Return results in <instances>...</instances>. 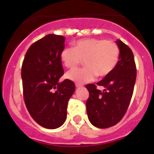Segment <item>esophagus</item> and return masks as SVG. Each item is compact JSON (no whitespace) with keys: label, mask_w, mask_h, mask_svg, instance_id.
I'll return each mask as SVG.
<instances>
[{"label":"esophagus","mask_w":154,"mask_h":154,"mask_svg":"<svg viewBox=\"0 0 154 154\" xmlns=\"http://www.w3.org/2000/svg\"><path fill=\"white\" fill-rule=\"evenodd\" d=\"M75 86H76V88H81V87H82V86H83V85H82V84L76 83L75 84Z\"/></svg>","instance_id":"esophagus-1"}]
</instances>
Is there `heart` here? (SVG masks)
<instances>
[{"label": "heart", "instance_id": "1", "mask_svg": "<svg viewBox=\"0 0 154 154\" xmlns=\"http://www.w3.org/2000/svg\"><path fill=\"white\" fill-rule=\"evenodd\" d=\"M119 58V48L112 41L99 38L81 39L73 48L62 50L60 58L65 66L72 69L85 59L86 67L74 69L66 73L70 81L83 84L94 81L96 76L105 77L115 69Z\"/></svg>", "mask_w": 154, "mask_h": 154}]
</instances>
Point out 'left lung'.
Listing matches in <instances>:
<instances>
[{"label": "left lung", "instance_id": "8db88e82", "mask_svg": "<svg viewBox=\"0 0 154 154\" xmlns=\"http://www.w3.org/2000/svg\"><path fill=\"white\" fill-rule=\"evenodd\" d=\"M119 48L118 64L112 72L97 82L104 91L94 84H88L89 97L86 111L90 123L97 128L111 127L118 123L126 113L133 96L137 78L133 51L122 41H116Z\"/></svg>", "mask_w": 154, "mask_h": 154}]
</instances>
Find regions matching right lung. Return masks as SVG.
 <instances>
[{"label":"right lung","instance_id":"obj_1","mask_svg":"<svg viewBox=\"0 0 154 154\" xmlns=\"http://www.w3.org/2000/svg\"><path fill=\"white\" fill-rule=\"evenodd\" d=\"M65 37L50 34L31 45L21 68L24 103L38 124L47 129L60 127L67 117L69 99L75 85L59 79L64 71L60 54Z\"/></svg>","mask_w":154,"mask_h":154}]
</instances>
